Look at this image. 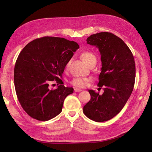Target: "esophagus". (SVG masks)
<instances>
[{"instance_id":"obj_1","label":"esophagus","mask_w":152,"mask_h":152,"mask_svg":"<svg viewBox=\"0 0 152 152\" xmlns=\"http://www.w3.org/2000/svg\"><path fill=\"white\" fill-rule=\"evenodd\" d=\"M81 91H82L81 89H79V88H75V92H81Z\"/></svg>"}]
</instances>
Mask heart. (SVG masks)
<instances>
[{
  "mask_svg": "<svg viewBox=\"0 0 152 152\" xmlns=\"http://www.w3.org/2000/svg\"><path fill=\"white\" fill-rule=\"evenodd\" d=\"M81 57L87 65H88V64H89L93 60H96L95 55L92 52L89 51H87V50L82 52V53H81ZM68 65H69V61L66 63V68L68 66ZM89 79L87 78L75 77L73 79H72L71 81V84L76 87H83L87 85V82L89 81Z\"/></svg>",
  "mask_w": 152,
  "mask_h": 152,
  "instance_id": "1",
  "label": "heart"
}]
</instances>
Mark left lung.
I'll use <instances>...</instances> for the list:
<instances>
[{"label":"left lung","mask_w":152,"mask_h":152,"mask_svg":"<svg viewBox=\"0 0 152 152\" xmlns=\"http://www.w3.org/2000/svg\"><path fill=\"white\" fill-rule=\"evenodd\" d=\"M86 41L97 47L100 53L102 66L97 85L105 88L102 95L89 90L91 98L84 106L83 112L94 121H106L120 112L132 94L135 77L134 58L128 46L112 33L94 34Z\"/></svg>","instance_id":"obj_1"}]
</instances>
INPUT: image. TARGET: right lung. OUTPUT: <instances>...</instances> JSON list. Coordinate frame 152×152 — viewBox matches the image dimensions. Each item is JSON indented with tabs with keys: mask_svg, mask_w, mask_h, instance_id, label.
<instances>
[{
	"mask_svg": "<svg viewBox=\"0 0 152 152\" xmlns=\"http://www.w3.org/2000/svg\"><path fill=\"white\" fill-rule=\"evenodd\" d=\"M79 48L65 38L43 37L28 43L20 53L14 69L16 93L22 108L31 118L48 121L62 111L64 100L73 92L60 78L66 65ZM55 80L60 86L50 90Z\"/></svg>",
	"mask_w": 152,
	"mask_h": 152,
	"instance_id": "obj_1",
	"label": "right lung"
}]
</instances>
